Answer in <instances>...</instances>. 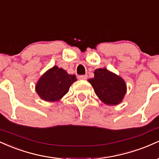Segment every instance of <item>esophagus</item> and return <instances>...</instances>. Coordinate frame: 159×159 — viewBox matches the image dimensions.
Returning <instances> with one entry per match:
<instances>
[{
    "mask_svg": "<svg viewBox=\"0 0 159 159\" xmlns=\"http://www.w3.org/2000/svg\"><path fill=\"white\" fill-rule=\"evenodd\" d=\"M87 78V75H78V79L80 80H86Z\"/></svg>",
    "mask_w": 159,
    "mask_h": 159,
    "instance_id": "1",
    "label": "esophagus"
}]
</instances>
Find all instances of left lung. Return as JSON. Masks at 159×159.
Segmentation results:
<instances>
[{"label":"left lung","instance_id":"obj_1","mask_svg":"<svg viewBox=\"0 0 159 159\" xmlns=\"http://www.w3.org/2000/svg\"><path fill=\"white\" fill-rule=\"evenodd\" d=\"M94 78L88 81L93 87L95 93L104 103L108 105H118L126 92V85L122 78L106 69H98Z\"/></svg>","mask_w":159,"mask_h":159}]
</instances>
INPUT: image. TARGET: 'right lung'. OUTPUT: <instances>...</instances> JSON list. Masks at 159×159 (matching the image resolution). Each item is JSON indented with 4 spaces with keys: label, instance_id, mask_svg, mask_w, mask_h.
I'll return each mask as SVG.
<instances>
[{
    "label": "right lung",
    "instance_id": "obj_1",
    "mask_svg": "<svg viewBox=\"0 0 159 159\" xmlns=\"http://www.w3.org/2000/svg\"><path fill=\"white\" fill-rule=\"evenodd\" d=\"M75 81V75H69L63 69L54 66L40 78L36 85V91L45 101H58L66 94Z\"/></svg>",
    "mask_w": 159,
    "mask_h": 159
}]
</instances>
